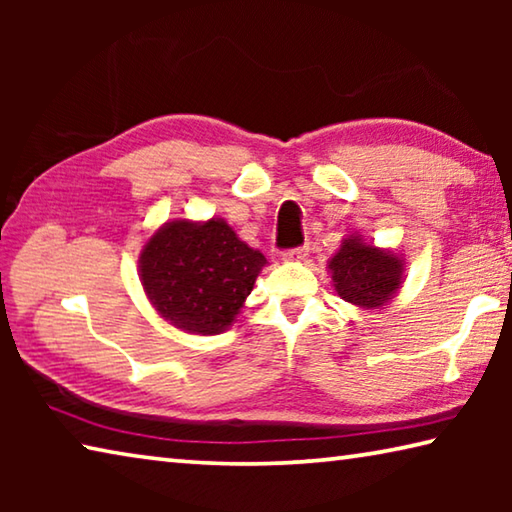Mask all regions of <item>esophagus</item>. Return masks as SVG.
<instances>
[{
  "mask_svg": "<svg viewBox=\"0 0 512 512\" xmlns=\"http://www.w3.org/2000/svg\"><path fill=\"white\" fill-rule=\"evenodd\" d=\"M309 253L307 246H300V248H291V250H284L282 257L287 259V262H300V259H305Z\"/></svg>",
  "mask_w": 512,
  "mask_h": 512,
  "instance_id": "1",
  "label": "esophagus"
}]
</instances>
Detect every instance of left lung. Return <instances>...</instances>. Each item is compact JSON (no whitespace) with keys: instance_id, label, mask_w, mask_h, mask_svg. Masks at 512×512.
<instances>
[{"instance_id":"left-lung-1","label":"left lung","mask_w":512,"mask_h":512,"mask_svg":"<svg viewBox=\"0 0 512 512\" xmlns=\"http://www.w3.org/2000/svg\"><path fill=\"white\" fill-rule=\"evenodd\" d=\"M327 268L336 293L361 309H384L404 280V259L393 250L366 244L361 235L345 237Z\"/></svg>"}]
</instances>
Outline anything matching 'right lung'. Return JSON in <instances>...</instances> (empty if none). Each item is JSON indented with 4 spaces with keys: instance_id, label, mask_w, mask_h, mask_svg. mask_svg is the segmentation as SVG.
<instances>
[{
    "instance_id": "1",
    "label": "right lung",
    "mask_w": 512,
    "mask_h": 512,
    "mask_svg": "<svg viewBox=\"0 0 512 512\" xmlns=\"http://www.w3.org/2000/svg\"><path fill=\"white\" fill-rule=\"evenodd\" d=\"M266 257L223 219L164 223L140 255V280L155 311L187 334H221L235 323Z\"/></svg>"
}]
</instances>
